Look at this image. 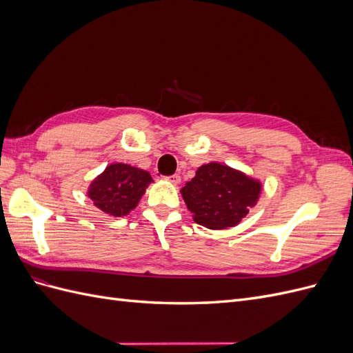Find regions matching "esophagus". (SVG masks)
Listing matches in <instances>:
<instances>
[{"label": "esophagus", "instance_id": "34e87169", "mask_svg": "<svg viewBox=\"0 0 353 353\" xmlns=\"http://www.w3.org/2000/svg\"><path fill=\"white\" fill-rule=\"evenodd\" d=\"M165 179H166V181H169V183H170V184H178V183H179V181H181V176H179L178 174H175V175H170V176H166Z\"/></svg>", "mask_w": 353, "mask_h": 353}]
</instances>
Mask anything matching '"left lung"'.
<instances>
[{"label": "left lung", "mask_w": 353, "mask_h": 353, "mask_svg": "<svg viewBox=\"0 0 353 353\" xmlns=\"http://www.w3.org/2000/svg\"><path fill=\"white\" fill-rule=\"evenodd\" d=\"M261 181L237 169L210 162L197 169L196 176L181 188L193 219L209 230L236 227L258 203Z\"/></svg>", "instance_id": "1"}]
</instances>
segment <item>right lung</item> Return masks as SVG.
<instances>
[{"label": "right lung", "mask_w": 353, "mask_h": 353, "mask_svg": "<svg viewBox=\"0 0 353 353\" xmlns=\"http://www.w3.org/2000/svg\"><path fill=\"white\" fill-rule=\"evenodd\" d=\"M152 175L126 163H112L88 187L87 196L110 216H125L137 208L145 193Z\"/></svg>", "instance_id": "obj_1"}]
</instances>
